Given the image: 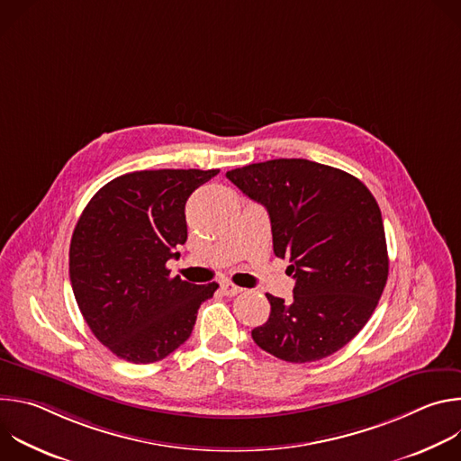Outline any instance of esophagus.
Masks as SVG:
<instances>
[{
	"instance_id": "1",
	"label": "esophagus",
	"mask_w": 461,
	"mask_h": 461,
	"mask_svg": "<svg viewBox=\"0 0 461 461\" xmlns=\"http://www.w3.org/2000/svg\"><path fill=\"white\" fill-rule=\"evenodd\" d=\"M221 290H222V294H224V295H228V297H235L237 294H240V292H242V288L235 286V285H233V283H230V281L221 283Z\"/></svg>"
}]
</instances>
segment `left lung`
<instances>
[{
	"instance_id": "obj_1",
	"label": "left lung",
	"mask_w": 461,
	"mask_h": 461,
	"mask_svg": "<svg viewBox=\"0 0 461 461\" xmlns=\"http://www.w3.org/2000/svg\"><path fill=\"white\" fill-rule=\"evenodd\" d=\"M226 176L267 208L274 251L290 258L294 299L267 294L272 312L253 341L288 363L332 356L374 313L388 277L379 206L350 173L304 158L249 164Z\"/></svg>"
}]
</instances>
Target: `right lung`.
<instances>
[{
  "label": "right lung",
  "mask_w": 461,
  "mask_h": 461,
  "mask_svg": "<svg viewBox=\"0 0 461 461\" xmlns=\"http://www.w3.org/2000/svg\"><path fill=\"white\" fill-rule=\"evenodd\" d=\"M217 173H127L82 212L69 249L71 285L91 332L116 357L146 365L175 352L219 288L171 277L166 268L187 239L185 201Z\"/></svg>",
  "instance_id": "add662e5"
}]
</instances>
